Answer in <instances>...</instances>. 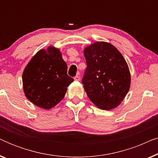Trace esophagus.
Segmentation results:
<instances>
[{"instance_id": "1", "label": "esophagus", "mask_w": 158, "mask_h": 158, "mask_svg": "<svg viewBox=\"0 0 158 158\" xmlns=\"http://www.w3.org/2000/svg\"><path fill=\"white\" fill-rule=\"evenodd\" d=\"M74 80L76 81H80V77L78 76V75H76V76L74 77Z\"/></svg>"}]
</instances>
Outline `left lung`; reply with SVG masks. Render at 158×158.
Here are the masks:
<instances>
[{"label": "left lung", "instance_id": "left-lung-1", "mask_svg": "<svg viewBox=\"0 0 158 158\" xmlns=\"http://www.w3.org/2000/svg\"><path fill=\"white\" fill-rule=\"evenodd\" d=\"M87 68L82 81L92 103L102 110L120 105L131 85L128 64L113 44L97 42L84 49Z\"/></svg>", "mask_w": 158, "mask_h": 158}]
</instances>
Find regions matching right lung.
<instances>
[{"label": "right lung", "mask_w": 158, "mask_h": 158, "mask_svg": "<svg viewBox=\"0 0 158 158\" xmlns=\"http://www.w3.org/2000/svg\"><path fill=\"white\" fill-rule=\"evenodd\" d=\"M66 62L58 48L49 46L34 55L22 75L23 89L27 98L44 109L55 107L65 96L73 79L67 74Z\"/></svg>", "instance_id": "add662e5"}]
</instances>
